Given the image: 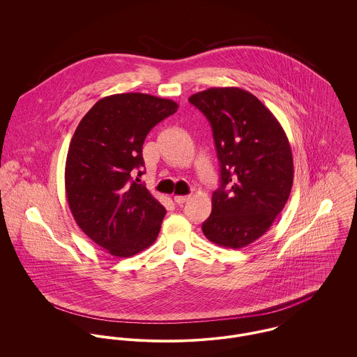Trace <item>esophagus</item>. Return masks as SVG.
Masks as SVG:
<instances>
[{"label":"esophagus","mask_w":357,"mask_h":357,"mask_svg":"<svg viewBox=\"0 0 357 357\" xmlns=\"http://www.w3.org/2000/svg\"><path fill=\"white\" fill-rule=\"evenodd\" d=\"M173 199H174L176 204H185V202L190 199V197H187V195H176Z\"/></svg>","instance_id":"esophagus-1"}]
</instances>
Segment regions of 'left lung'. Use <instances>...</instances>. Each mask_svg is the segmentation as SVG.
<instances>
[{
	"label": "left lung",
	"mask_w": 357,
	"mask_h": 357,
	"mask_svg": "<svg viewBox=\"0 0 357 357\" xmlns=\"http://www.w3.org/2000/svg\"><path fill=\"white\" fill-rule=\"evenodd\" d=\"M190 102L207 118L220 160L204 236L242 249L262 236L287 202L294 177L287 136L273 114L241 88H210Z\"/></svg>",
	"instance_id": "8db88e82"
}]
</instances>
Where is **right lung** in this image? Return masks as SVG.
I'll return each instance as SVG.
<instances>
[{
	"mask_svg": "<svg viewBox=\"0 0 357 357\" xmlns=\"http://www.w3.org/2000/svg\"><path fill=\"white\" fill-rule=\"evenodd\" d=\"M178 104L146 93L102 98L81 119L64 172L66 195L78 227L115 257H132L158 238L166 210L139 177L143 144Z\"/></svg>",
	"mask_w": 357,
	"mask_h": 357,
	"instance_id": "obj_1",
	"label": "right lung"
}]
</instances>
